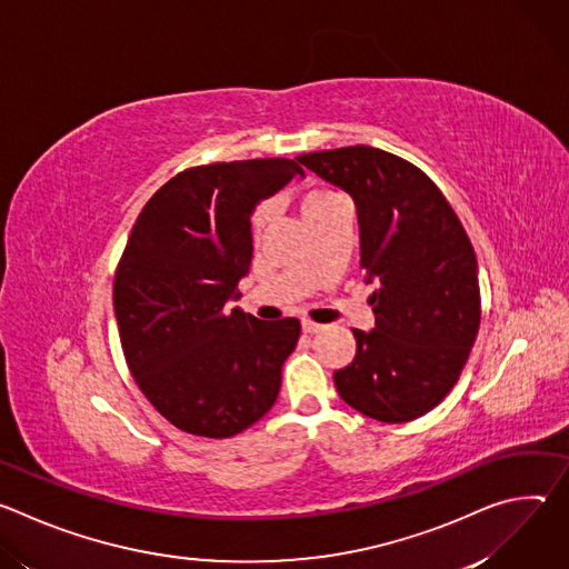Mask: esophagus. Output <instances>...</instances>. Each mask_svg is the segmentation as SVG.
I'll return each mask as SVG.
<instances>
[{
    "label": "esophagus",
    "instance_id": "obj_1",
    "mask_svg": "<svg viewBox=\"0 0 569 569\" xmlns=\"http://www.w3.org/2000/svg\"><path fill=\"white\" fill-rule=\"evenodd\" d=\"M301 331L303 333H319V331H323V327H321V323H315V321H310V319H303L301 321Z\"/></svg>",
    "mask_w": 569,
    "mask_h": 569
}]
</instances>
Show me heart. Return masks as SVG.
<instances>
[{
	"mask_svg": "<svg viewBox=\"0 0 569 569\" xmlns=\"http://www.w3.org/2000/svg\"><path fill=\"white\" fill-rule=\"evenodd\" d=\"M342 202V196L331 191V189H308L301 198H299V213L303 218V224L308 220H312L315 216H319L321 211H327L329 207ZM270 222V209L268 207H257L250 213V229L254 236H261V231L268 227Z\"/></svg>",
	"mask_w": 569,
	"mask_h": 569,
	"instance_id": "obj_1",
	"label": "heart"
}]
</instances>
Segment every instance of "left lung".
Segmentation results:
<instances>
[{
	"mask_svg": "<svg viewBox=\"0 0 569 569\" xmlns=\"http://www.w3.org/2000/svg\"><path fill=\"white\" fill-rule=\"evenodd\" d=\"M345 189L360 222V266L378 281L376 329H353L349 367L333 373L347 405L380 423L415 421L450 393L475 345L477 259L450 202L412 161L371 146L299 154Z\"/></svg>",
	"mask_w": 569,
	"mask_h": 569,
	"instance_id": "8db88e82",
	"label": "left lung"
}]
</instances>
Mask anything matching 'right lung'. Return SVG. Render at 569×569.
<instances>
[{
	"mask_svg": "<svg viewBox=\"0 0 569 569\" xmlns=\"http://www.w3.org/2000/svg\"><path fill=\"white\" fill-rule=\"evenodd\" d=\"M303 169L295 159L191 167L143 204L114 272L126 365L152 408L182 432L229 439L263 419L299 319L227 308L252 263L250 213Z\"/></svg>",
	"mask_w": 569,
	"mask_h": 569,
	"instance_id": "right-lung-1",
	"label": "right lung"
}]
</instances>
